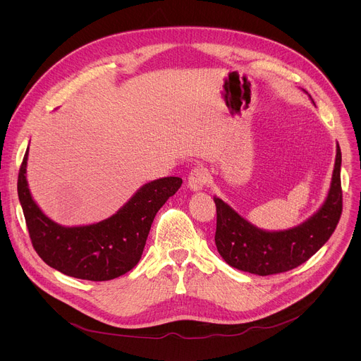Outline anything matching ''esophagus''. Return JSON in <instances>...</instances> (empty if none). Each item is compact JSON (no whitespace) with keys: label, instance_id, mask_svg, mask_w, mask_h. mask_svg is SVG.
Masks as SVG:
<instances>
[{"label":"esophagus","instance_id":"obj_1","mask_svg":"<svg viewBox=\"0 0 361 361\" xmlns=\"http://www.w3.org/2000/svg\"><path fill=\"white\" fill-rule=\"evenodd\" d=\"M209 183V173L202 167H197L194 169L187 180V185L190 190L192 191H200L204 188V185Z\"/></svg>","mask_w":361,"mask_h":361}]
</instances>
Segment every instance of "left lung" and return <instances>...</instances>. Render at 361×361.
<instances>
[{"label":"left lung","instance_id":"left-lung-1","mask_svg":"<svg viewBox=\"0 0 361 361\" xmlns=\"http://www.w3.org/2000/svg\"><path fill=\"white\" fill-rule=\"evenodd\" d=\"M341 151L337 145L329 194L322 207L301 224L279 231L263 230L214 197L217 207L216 245L224 262L257 276L284 273L305 263L331 237L343 210L340 181Z\"/></svg>","mask_w":361,"mask_h":361}]
</instances>
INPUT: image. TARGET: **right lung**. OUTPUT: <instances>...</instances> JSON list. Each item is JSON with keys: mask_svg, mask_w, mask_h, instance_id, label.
<instances>
[{"mask_svg": "<svg viewBox=\"0 0 361 361\" xmlns=\"http://www.w3.org/2000/svg\"><path fill=\"white\" fill-rule=\"evenodd\" d=\"M28 149L18 174V198L31 243L42 262L81 280L107 281L137 266L157 212L183 184L164 177L141 185L111 217L87 226H61L34 201L27 181Z\"/></svg>", "mask_w": 361, "mask_h": 361, "instance_id": "1", "label": "right lung"}]
</instances>
